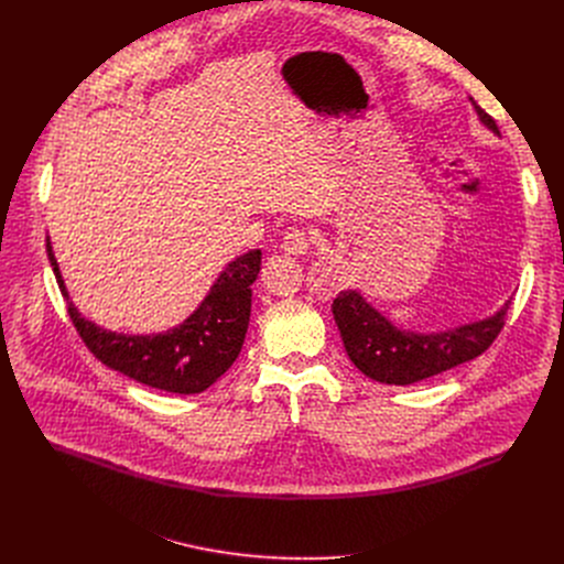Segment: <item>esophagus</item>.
<instances>
[{
    "label": "esophagus",
    "mask_w": 564,
    "mask_h": 564,
    "mask_svg": "<svg viewBox=\"0 0 564 564\" xmlns=\"http://www.w3.org/2000/svg\"><path fill=\"white\" fill-rule=\"evenodd\" d=\"M310 246H312V236H310L305 229H301V227H292V229L285 231L283 246H281V248H283L288 254L301 257V254H307Z\"/></svg>",
    "instance_id": "1"
}]
</instances>
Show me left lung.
<instances>
[{
  "instance_id": "1",
  "label": "left lung",
  "mask_w": 564,
  "mask_h": 564,
  "mask_svg": "<svg viewBox=\"0 0 564 564\" xmlns=\"http://www.w3.org/2000/svg\"><path fill=\"white\" fill-rule=\"evenodd\" d=\"M479 122L494 133L496 120L468 98ZM509 301L491 316L440 333H413L394 326L361 292L344 290L333 301V314L350 361L370 379L388 386H409L485 352L505 326Z\"/></svg>"
}]
</instances>
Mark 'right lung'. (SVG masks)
Returning <instances> with one entry per match:
<instances>
[{
    "label": "right lung",
    "mask_w": 564,
    "mask_h": 564,
    "mask_svg": "<svg viewBox=\"0 0 564 564\" xmlns=\"http://www.w3.org/2000/svg\"><path fill=\"white\" fill-rule=\"evenodd\" d=\"M46 252L79 337L105 366L129 379L158 390L196 394L225 375L243 348L261 250H250L229 261L183 324L158 335L111 333L79 314L64 285L51 238H46Z\"/></svg>",
    "instance_id": "obj_1"
}]
</instances>
